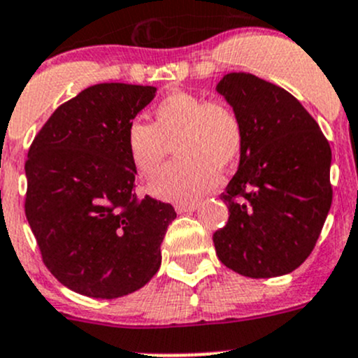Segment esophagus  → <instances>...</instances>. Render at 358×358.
Returning <instances> with one entry per match:
<instances>
[{
    "instance_id": "esophagus-1",
    "label": "esophagus",
    "mask_w": 358,
    "mask_h": 358,
    "mask_svg": "<svg viewBox=\"0 0 358 358\" xmlns=\"http://www.w3.org/2000/svg\"><path fill=\"white\" fill-rule=\"evenodd\" d=\"M199 208L197 202H183V204H176V211L178 213H190V211H196Z\"/></svg>"
}]
</instances>
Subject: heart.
<instances>
[{"label": "heart", "mask_w": 358, "mask_h": 358, "mask_svg": "<svg viewBox=\"0 0 358 358\" xmlns=\"http://www.w3.org/2000/svg\"><path fill=\"white\" fill-rule=\"evenodd\" d=\"M171 143H176L182 159L164 166L149 189L161 199L190 202L218 183V168L236 164L243 152L244 126L225 100L175 92L157 103L154 122L129 124L128 150L136 171L142 176L154 175Z\"/></svg>", "instance_id": "heart-1"}]
</instances>
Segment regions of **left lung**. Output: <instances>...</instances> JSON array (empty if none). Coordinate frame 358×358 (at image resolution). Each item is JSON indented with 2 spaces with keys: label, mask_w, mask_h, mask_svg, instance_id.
Returning a JSON list of instances; mask_svg holds the SVG:
<instances>
[{
  "label": "left lung",
  "mask_w": 358,
  "mask_h": 358,
  "mask_svg": "<svg viewBox=\"0 0 358 358\" xmlns=\"http://www.w3.org/2000/svg\"><path fill=\"white\" fill-rule=\"evenodd\" d=\"M216 92L244 126L239 168L220 199V262L251 279L289 273L310 256L333 202L331 147L315 119L280 86L230 72Z\"/></svg>",
  "instance_id": "1"
}]
</instances>
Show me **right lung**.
I'll return each mask as SVG.
<instances>
[{
    "mask_svg": "<svg viewBox=\"0 0 358 358\" xmlns=\"http://www.w3.org/2000/svg\"><path fill=\"white\" fill-rule=\"evenodd\" d=\"M154 86L102 83L62 103L36 135L25 216L43 263L60 284L114 299L145 286L161 266L171 204L138 201L128 128Z\"/></svg>",
    "mask_w": 358,
    "mask_h": 358,
    "instance_id": "add662e5",
    "label": "right lung"
}]
</instances>
